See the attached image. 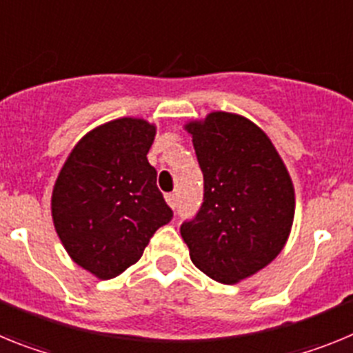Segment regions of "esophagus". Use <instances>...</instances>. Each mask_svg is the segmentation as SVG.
<instances>
[{
    "mask_svg": "<svg viewBox=\"0 0 353 353\" xmlns=\"http://www.w3.org/2000/svg\"><path fill=\"white\" fill-rule=\"evenodd\" d=\"M166 203L170 205L171 208L176 207V194H173V192H170V194H166Z\"/></svg>",
    "mask_w": 353,
    "mask_h": 353,
    "instance_id": "34e87169",
    "label": "esophagus"
}]
</instances>
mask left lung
I'll return each mask as SVG.
<instances>
[{"instance_id": "1", "label": "left lung", "mask_w": 353, "mask_h": 353, "mask_svg": "<svg viewBox=\"0 0 353 353\" xmlns=\"http://www.w3.org/2000/svg\"><path fill=\"white\" fill-rule=\"evenodd\" d=\"M203 171V205L180 226L192 263L223 285L256 274L281 252L295 192L269 136L248 118L214 111L185 123Z\"/></svg>"}]
</instances>
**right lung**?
Segmentation results:
<instances>
[{
    "mask_svg": "<svg viewBox=\"0 0 353 353\" xmlns=\"http://www.w3.org/2000/svg\"><path fill=\"white\" fill-rule=\"evenodd\" d=\"M155 125L118 118L90 130L65 161L51 198L52 223L68 256L113 279L143 256L173 217L146 154Z\"/></svg>",
    "mask_w": 353,
    "mask_h": 353,
    "instance_id": "add662e5",
    "label": "right lung"
}]
</instances>
